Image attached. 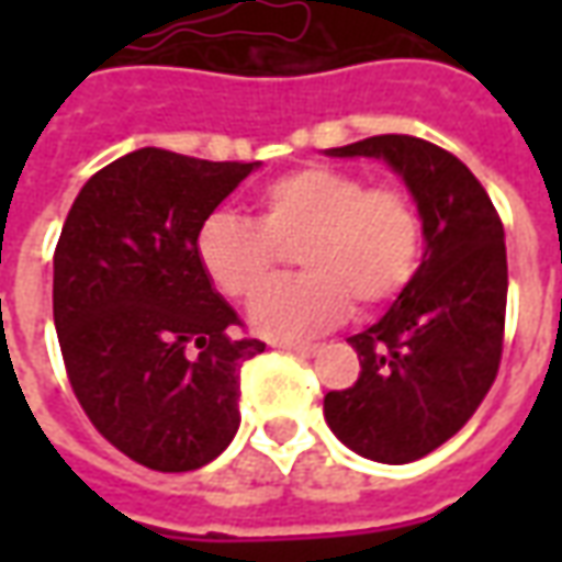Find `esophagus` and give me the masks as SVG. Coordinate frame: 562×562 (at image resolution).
Segmentation results:
<instances>
[{
	"label": "esophagus",
	"instance_id": "esophagus-1",
	"mask_svg": "<svg viewBox=\"0 0 562 562\" xmlns=\"http://www.w3.org/2000/svg\"><path fill=\"white\" fill-rule=\"evenodd\" d=\"M282 352L297 355V358H313L318 352V346H301V342H280Z\"/></svg>",
	"mask_w": 562,
	"mask_h": 562
}]
</instances>
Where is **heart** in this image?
Wrapping results in <instances>:
<instances>
[{
    "label": "heart",
    "mask_w": 562,
    "mask_h": 562,
    "mask_svg": "<svg viewBox=\"0 0 562 562\" xmlns=\"http://www.w3.org/2000/svg\"><path fill=\"white\" fill-rule=\"evenodd\" d=\"M297 249L304 277L268 285L249 322L270 340H306L337 325L352 301L391 304L422 261V216L401 186L310 165L270 180L256 198V220L210 213L195 237L198 265L225 297L244 301L277 270L280 249Z\"/></svg>",
    "instance_id": "1"
}]
</instances>
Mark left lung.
<instances>
[{"instance_id":"left-lung-1","label":"left lung","mask_w":562,"mask_h":562,"mask_svg":"<svg viewBox=\"0 0 562 562\" xmlns=\"http://www.w3.org/2000/svg\"><path fill=\"white\" fill-rule=\"evenodd\" d=\"M389 161L413 192L424 256L385 316L349 337L352 389L325 394V422L355 454L409 463L458 434L491 391L506 328V234L484 186L448 149L376 135L325 149Z\"/></svg>"}]
</instances>
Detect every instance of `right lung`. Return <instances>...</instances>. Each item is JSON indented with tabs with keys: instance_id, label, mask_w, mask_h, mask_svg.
I'll list each match as a JSON object with an SVG mask.
<instances>
[{
	"instance_id": "obj_1",
	"label": "right lung",
	"mask_w": 562,
	"mask_h": 562,
	"mask_svg": "<svg viewBox=\"0 0 562 562\" xmlns=\"http://www.w3.org/2000/svg\"><path fill=\"white\" fill-rule=\"evenodd\" d=\"M258 161L144 147L92 173L54 252V325L95 430L140 467L189 472L240 427V367L261 340L198 265L201 222Z\"/></svg>"
}]
</instances>
